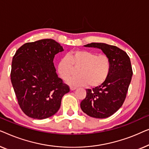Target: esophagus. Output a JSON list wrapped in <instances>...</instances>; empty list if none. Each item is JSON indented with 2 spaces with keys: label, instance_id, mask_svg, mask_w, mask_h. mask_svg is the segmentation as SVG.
Instances as JSON below:
<instances>
[{
  "label": "esophagus",
  "instance_id": "1",
  "mask_svg": "<svg viewBox=\"0 0 149 149\" xmlns=\"http://www.w3.org/2000/svg\"><path fill=\"white\" fill-rule=\"evenodd\" d=\"M75 89H76V88H75V87H74V86H71V87H70V90H71V91H75Z\"/></svg>",
  "mask_w": 149,
  "mask_h": 149
}]
</instances>
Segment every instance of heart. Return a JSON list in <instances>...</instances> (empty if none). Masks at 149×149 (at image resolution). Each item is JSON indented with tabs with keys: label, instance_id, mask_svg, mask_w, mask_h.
<instances>
[{
	"label": "heart",
	"instance_id": "obj_1",
	"mask_svg": "<svg viewBox=\"0 0 149 149\" xmlns=\"http://www.w3.org/2000/svg\"><path fill=\"white\" fill-rule=\"evenodd\" d=\"M110 58L105 54H98L83 50L72 51L60 60L57 65L58 74L64 80L68 79L78 69V75L68 82L74 86L91 87L101 85L107 80L111 70Z\"/></svg>",
	"mask_w": 149,
	"mask_h": 149
}]
</instances>
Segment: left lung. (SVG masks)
<instances>
[{
  "label": "left lung",
  "instance_id": "left-lung-1",
  "mask_svg": "<svg viewBox=\"0 0 149 149\" xmlns=\"http://www.w3.org/2000/svg\"><path fill=\"white\" fill-rule=\"evenodd\" d=\"M85 47L102 50L111 60V70L107 80L93 90L86 89V96L80 103L84 113L92 117L103 119L112 116L122 106L132 77L130 57L116 46L92 42Z\"/></svg>",
  "mask_w": 149,
  "mask_h": 149
}]
</instances>
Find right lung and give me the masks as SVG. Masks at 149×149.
<instances>
[{
	"label": "right lung",
	"instance_id": "right-lung-1",
	"mask_svg": "<svg viewBox=\"0 0 149 149\" xmlns=\"http://www.w3.org/2000/svg\"><path fill=\"white\" fill-rule=\"evenodd\" d=\"M53 39L22 45L13 58L11 80L18 103L26 116L43 119L59 109L62 97L70 92L58 77L54 55L63 51Z\"/></svg>",
	"mask_w": 149,
	"mask_h": 149
}]
</instances>
